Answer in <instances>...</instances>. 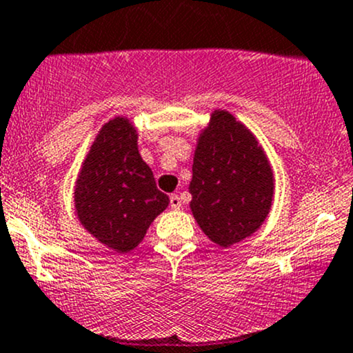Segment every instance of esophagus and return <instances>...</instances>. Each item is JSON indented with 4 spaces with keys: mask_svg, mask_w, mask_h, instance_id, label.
Instances as JSON below:
<instances>
[{
    "mask_svg": "<svg viewBox=\"0 0 353 353\" xmlns=\"http://www.w3.org/2000/svg\"><path fill=\"white\" fill-rule=\"evenodd\" d=\"M170 207H172L173 210H178V208H181V199H180V195H176V193H173V195L170 196Z\"/></svg>",
    "mask_w": 353,
    "mask_h": 353,
    "instance_id": "esophagus-1",
    "label": "esophagus"
}]
</instances>
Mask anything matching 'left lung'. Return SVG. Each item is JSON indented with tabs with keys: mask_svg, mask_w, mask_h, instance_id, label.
Segmentation results:
<instances>
[{
	"mask_svg": "<svg viewBox=\"0 0 353 353\" xmlns=\"http://www.w3.org/2000/svg\"><path fill=\"white\" fill-rule=\"evenodd\" d=\"M193 217L222 248L259 229L272 202V172L251 131L225 111H215L193 158Z\"/></svg>",
	"mask_w": 353,
	"mask_h": 353,
	"instance_id": "left-lung-1",
	"label": "left lung"
}]
</instances>
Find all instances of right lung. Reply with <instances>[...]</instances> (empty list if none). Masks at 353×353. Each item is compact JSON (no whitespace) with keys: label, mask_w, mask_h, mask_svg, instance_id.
<instances>
[{"label":"right lung","mask_w":353,"mask_h":353,"mask_svg":"<svg viewBox=\"0 0 353 353\" xmlns=\"http://www.w3.org/2000/svg\"><path fill=\"white\" fill-rule=\"evenodd\" d=\"M136 130L123 117L109 121L94 141L75 187L82 225L102 244L128 252L168 207L153 172L141 160Z\"/></svg>","instance_id":"obj_1"}]
</instances>
